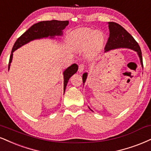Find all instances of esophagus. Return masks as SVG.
<instances>
[{
	"instance_id": "esophagus-1",
	"label": "esophagus",
	"mask_w": 151,
	"mask_h": 151,
	"mask_svg": "<svg viewBox=\"0 0 151 151\" xmlns=\"http://www.w3.org/2000/svg\"><path fill=\"white\" fill-rule=\"evenodd\" d=\"M84 68H85V65L83 64V63H81V64L79 65V69H78V70H79V72H82L83 70H84Z\"/></svg>"
}]
</instances>
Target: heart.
I'll use <instances>...</instances> for the list:
<instances>
[{"mask_svg":"<svg viewBox=\"0 0 151 151\" xmlns=\"http://www.w3.org/2000/svg\"><path fill=\"white\" fill-rule=\"evenodd\" d=\"M82 37L85 41H90L93 39V42L96 44H102L104 41V36L101 32H93L88 30H83L82 32Z\"/></svg>","mask_w":151,"mask_h":151,"instance_id":"1","label":"heart"}]
</instances>
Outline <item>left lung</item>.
<instances>
[{
    "label": "left lung",
    "instance_id": "8db88e82",
    "mask_svg": "<svg viewBox=\"0 0 151 151\" xmlns=\"http://www.w3.org/2000/svg\"><path fill=\"white\" fill-rule=\"evenodd\" d=\"M109 24V29H110V36L105 46V51L117 48H127L132 49L137 52L140 58L141 63L143 65L142 53L139 45L134 39L133 36L127 32L119 24L110 22ZM87 73H84L82 76L83 83L85 82L86 79Z\"/></svg>",
    "mask_w": 151,
    "mask_h": 151
}]
</instances>
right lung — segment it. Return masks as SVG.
Masks as SVG:
<instances>
[{
	"label": "right lung",
	"instance_id": "1",
	"mask_svg": "<svg viewBox=\"0 0 151 151\" xmlns=\"http://www.w3.org/2000/svg\"><path fill=\"white\" fill-rule=\"evenodd\" d=\"M68 21H58L54 19V20L50 21L39 22L32 25L22 35L19 36L14 43L12 49L10 60H9L8 70L10 68V63H11L12 59V52L14 50L34 39H41V38L43 37H48V36L52 37V36H55L62 35L63 30L66 27V26H68ZM77 65L73 64L70 67H69L68 68H67L63 72V74H64V92L70 78L74 74H75L77 72Z\"/></svg>",
	"mask_w": 151,
	"mask_h": 151
}]
</instances>
